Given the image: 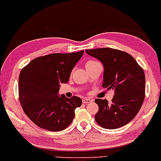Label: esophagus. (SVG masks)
I'll list each match as a JSON object with an SVG mask.
<instances>
[{"mask_svg": "<svg viewBox=\"0 0 161 161\" xmlns=\"http://www.w3.org/2000/svg\"><path fill=\"white\" fill-rule=\"evenodd\" d=\"M91 101H92V100L89 99V98H84L82 100L83 104H88V103H90Z\"/></svg>", "mask_w": 161, "mask_h": 161, "instance_id": "1", "label": "esophagus"}]
</instances>
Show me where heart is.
I'll list each match as a JSON object with an SVG mask.
<instances>
[{
  "label": "heart",
  "mask_w": 161,
  "mask_h": 161,
  "mask_svg": "<svg viewBox=\"0 0 161 161\" xmlns=\"http://www.w3.org/2000/svg\"><path fill=\"white\" fill-rule=\"evenodd\" d=\"M96 63H97V62L95 61V60H88V61L86 62V67L88 68V67H89V66H92V65H94V64H95Z\"/></svg>",
  "instance_id": "1"
}]
</instances>
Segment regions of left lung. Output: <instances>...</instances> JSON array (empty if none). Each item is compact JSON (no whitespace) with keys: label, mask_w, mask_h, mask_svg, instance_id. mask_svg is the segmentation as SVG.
<instances>
[{"label":"left lung","mask_w":161,"mask_h":161,"mask_svg":"<svg viewBox=\"0 0 161 161\" xmlns=\"http://www.w3.org/2000/svg\"><path fill=\"white\" fill-rule=\"evenodd\" d=\"M104 65L102 87L114 90L111 103L95 99L99 110L95 121L104 129H114L126 125L136 116L145 96V77L142 68L128 53L103 47L86 50Z\"/></svg>","instance_id":"8db88e82"}]
</instances>
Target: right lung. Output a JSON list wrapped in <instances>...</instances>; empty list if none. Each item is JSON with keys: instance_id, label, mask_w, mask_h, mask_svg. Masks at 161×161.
Masks as SVG:
<instances>
[{"instance_id": "add662e5", "label": "right lung", "mask_w": 161, "mask_h": 161, "mask_svg": "<svg viewBox=\"0 0 161 161\" xmlns=\"http://www.w3.org/2000/svg\"><path fill=\"white\" fill-rule=\"evenodd\" d=\"M84 51L51 53L35 58L23 68L19 77V98L24 112L35 124L58 132L67 128L82 99L59 96L61 83L69 81L72 69Z\"/></svg>"}]
</instances>
